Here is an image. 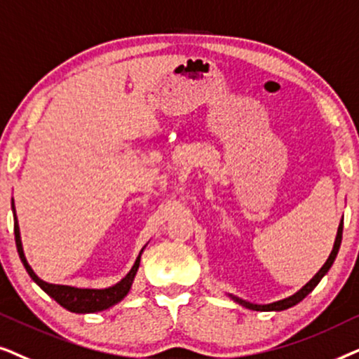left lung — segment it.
Listing matches in <instances>:
<instances>
[{"mask_svg": "<svg viewBox=\"0 0 359 359\" xmlns=\"http://www.w3.org/2000/svg\"><path fill=\"white\" fill-rule=\"evenodd\" d=\"M341 235H343V219L340 222V226H338V231H337V238H335V245H333V250L330 252L328 259L325 264L320 267V271L315 274L312 279L309 280L307 284L304 285L302 289L299 290V292H295L294 295H290L287 299H283V300H277V302H272V304H266V305H257V304H251V302H246V300L243 299H238L235 295H229L235 302H238L243 307L250 309V310H256V312H280V310H287L290 307H294V305H297L300 300H304L307 295L312 292V290L317 287V284L322 280V277L327 274L330 267H332L333 261H335V257L338 255V250H340V245H341Z\"/></svg>", "mask_w": 359, "mask_h": 359, "instance_id": "obj_1", "label": "left lung"}]
</instances>
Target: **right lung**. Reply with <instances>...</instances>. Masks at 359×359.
<instances>
[{
	"label": "right lung",
	"mask_w": 359,
	"mask_h": 359,
	"mask_svg": "<svg viewBox=\"0 0 359 359\" xmlns=\"http://www.w3.org/2000/svg\"><path fill=\"white\" fill-rule=\"evenodd\" d=\"M13 215H14V240H16V248L19 252V257H21L24 267H26L27 274L31 276V279L39 285V287L44 290L47 295H50L52 299L55 300L57 304H60L62 307L69 310V312L74 313H95L102 312V310H107L113 307L114 304L121 302V300L126 297L128 292H130L133 280H135V276L137 269H140V261L141 255L144 251L142 248L140 256L136 257L135 266L131 267V271L128 272L126 276L123 277L119 283H116L111 287L107 289H79L72 287V285H60V284H49L46 280L39 279L36 276V272L32 271V267L27 264L26 256H24L22 251V243H21V233H19V224L16 218V208H14V200H13Z\"/></svg>",
	"instance_id": "right-lung-1"
}]
</instances>
